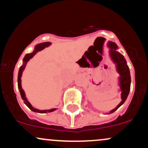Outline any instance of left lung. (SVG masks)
Returning a JSON list of instances; mask_svg holds the SVG:
<instances>
[{
    "label": "left lung",
    "instance_id": "left-lung-1",
    "mask_svg": "<svg viewBox=\"0 0 148 148\" xmlns=\"http://www.w3.org/2000/svg\"><path fill=\"white\" fill-rule=\"evenodd\" d=\"M108 47L109 48V55L112 61L115 64L116 70L119 74V91H121V101L114 109L112 110L108 114H112L116 111L120 106L124 103L129 95L131 88V74L129 66L127 65L126 59L123 55L117 51L118 46L114 42L109 40L108 42Z\"/></svg>",
    "mask_w": 148,
    "mask_h": 148
}]
</instances>
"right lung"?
Returning a JSON list of instances; mask_svg holds the SVG:
<instances>
[{
	"label": "right lung",
	"instance_id": "add662e5",
	"mask_svg": "<svg viewBox=\"0 0 148 148\" xmlns=\"http://www.w3.org/2000/svg\"><path fill=\"white\" fill-rule=\"evenodd\" d=\"M50 45H51V43H50V42H44V43H38V44H37L34 47V51L32 52V53L27 54L25 56H24V58L23 59V64H22V65L20 67H19V69L18 77H17V84H18V89L19 90V92H20L21 97H22V99L23 100L24 104H25V105H27V106L28 107V108L30 109L32 111L34 112H38V113L52 112L56 110L57 108H52V109H50V110H38V109L34 108V107L32 106V105H31V103L28 101L27 97H26L24 90H23V89H22V79H21V78H22V73H23L24 69H25V67H26V65H27V62H28L29 61V60L32 59V58H33V57L37 53H38V52H39V51H40V50H43L44 48H47V47L50 46Z\"/></svg>",
	"mask_w": 148,
	"mask_h": 148
}]
</instances>
